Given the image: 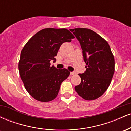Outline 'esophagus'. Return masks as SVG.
Here are the masks:
<instances>
[{"mask_svg":"<svg viewBox=\"0 0 131 131\" xmlns=\"http://www.w3.org/2000/svg\"><path fill=\"white\" fill-rule=\"evenodd\" d=\"M76 74V72H74V71H72V72H70V75H74Z\"/></svg>","mask_w":131,"mask_h":131,"instance_id":"obj_1","label":"esophagus"}]
</instances>
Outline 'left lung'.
<instances>
[{
    "label": "left lung",
    "instance_id": "left-lung-1",
    "mask_svg": "<svg viewBox=\"0 0 131 131\" xmlns=\"http://www.w3.org/2000/svg\"><path fill=\"white\" fill-rule=\"evenodd\" d=\"M80 43L86 70L79 74L80 84L75 90L87 100L99 98L106 91L115 72V58L107 42L92 30L70 29Z\"/></svg>",
    "mask_w": 131,
    "mask_h": 131
}]
</instances>
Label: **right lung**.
Here are the masks:
<instances>
[{"mask_svg":"<svg viewBox=\"0 0 131 131\" xmlns=\"http://www.w3.org/2000/svg\"><path fill=\"white\" fill-rule=\"evenodd\" d=\"M74 36L67 29L46 28L28 40L21 52L18 69L28 92L36 100L49 102L56 98L61 82L70 75L67 69L50 66L61 45Z\"/></svg>","mask_w":131,"mask_h":131,"instance_id":"right-lung-1","label":"right lung"}]
</instances>
